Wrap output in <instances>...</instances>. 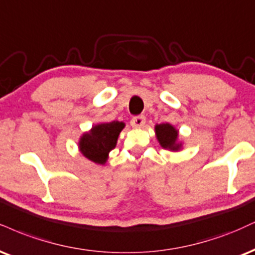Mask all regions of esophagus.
Returning <instances> with one entry per match:
<instances>
[{
  "instance_id": "obj_1",
  "label": "esophagus",
  "mask_w": 255,
  "mask_h": 255,
  "mask_svg": "<svg viewBox=\"0 0 255 255\" xmlns=\"http://www.w3.org/2000/svg\"><path fill=\"white\" fill-rule=\"evenodd\" d=\"M145 122H146L145 116L137 115V116H134V118L131 119L130 125L133 126V127H135V128H141L143 125H145Z\"/></svg>"
}]
</instances>
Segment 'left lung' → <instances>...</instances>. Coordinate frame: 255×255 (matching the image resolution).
<instances>
[{
	"label": "left lung",
	"mask_w": 255,
	"mask_h": 255,
	"mask_svg": "<svg viewBox=\"0 0 255 255\" xmlns=\"http://www.w3.org/2000/svg\"><path fill=\"white\" fill-rule=\"evenodd\" d=\"M155 133H157V137L160 142V145L164 148L168 149H178L179 145H177V135L178 131L174 129L171 125L168 124H162L155 126Z\"/></svg>",
	"instance_id": "left-lung-1"
}]
</instances>
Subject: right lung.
I'll use <instances>...</instances> for the list:
<instances>
[{"label": "right lung", "instance_id": "add662e5", "mask_svg": "<svg viewBox=\"0 0 255 255\" xmlns=\"http://www.w3.org/2000/svg\"><path fill=\"white\" fill-rule=\"evenodd\" d=\"M124 127V122L119 121L95 126L90 133L84 134L79 141L83 155L96 164H104L108 153L116 146L119 134Z\"/></svg>", "mask_w": 255, "mask_h": 255}]
</instances>
